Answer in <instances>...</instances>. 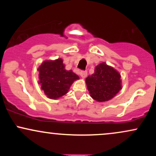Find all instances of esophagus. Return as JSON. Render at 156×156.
Masks as SVG:
<instances>
[{
  "label": "esophagus",
  "instance_id": "obj_1",
  "mask_svg": "<svg viewBox=\"0 0 156 156\" xmlns=\"http://www.w3.org/2000/svg\"><path fill=\"white\" fill-rule=\"evenodd\" d=\"M79 74L82 78H85L87 76V71H81V72H80Z\"/></svg>",
  "mask_w": 156,
  "mask_h": 156
}]
</instances>
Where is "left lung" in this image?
I'll list each match as a JSON object with an SVG mask.
<instances>
[{"label":"left lung","instance_id":"left-lung-1","mask_svg":"<svg viewBox=\"0 0 156 156\" xmlns=\"http://www.w3.org/2000/svg\"><path fill=\"white\" fill-rule=\"evenodd\" d=\"M120 74L105 62L98 64L94 73L86 78L90 96L98 102L112 99L122 89Z\"/></svg>","mask_w":156,"mask_h":156}]
</instances>
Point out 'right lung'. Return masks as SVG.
I'll return each mask as SVG.
<instances>
[{"instance_id":"1","label":"right lung","mask_w":156,"mask_h":156,"mask_svg":"<svg viewBox=\"0 0 156 156\" xmlns=\"http://www.w3.org/2000/svg\"><path fill=\"white\" fill-rule=\"evenodd\" d=\"M38 71L41 89L50 99H58L67 94L73 82L79 79L72 70L65 69L62 58L44 61Z\"/></svg>"}]
</instances>
